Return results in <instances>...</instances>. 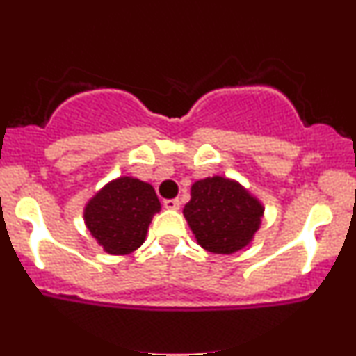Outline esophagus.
<instances>
[{
    "label": "esophagus",
    "mask_w": 356,
    "mask_h": 356,
    "mask_svg": "<svg viewBox=\"0 0 356 356\" xmlns=\"http://www.w3.org/2000/svg\"><path fill=\"white\" fill-rule=\"evenodd\" d=\"M162 204H164L165 209H172V211H177L179 207H181V201H179V199H164Z\"/></svg>",
    "instance_id": "esophagus-1"
}]
</instances>
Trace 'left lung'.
Here are the masks:
<instances>
[{
  "mask_svg": "<svg viewBox=\"0 0 356 356\" xmlns=\"http://www.w3.org/2000/svg\"><path fill=\"white\" fill-rule=\"evenodd\" d=\"M184 216L204 249L232 254L252 239L263 218V206L238 182L207 177L192 186Z\"/></svg>",
  "mask_w": 356,
  "mask_h": 356,
  "instance_id": "8db88e82",
  "label": "left lung"
}]
</instances>
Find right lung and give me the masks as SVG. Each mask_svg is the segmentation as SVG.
<instances>
[{
  "instance_id": "1",
  "label": "right lung",
  "mask_w": 356,
  "mask_h": 356,
  "mask_svg": "<svg viewBox=\"0 0 356 356\" xmlns=\"http://www.w3.org/2000/svg\"><path fill=\"white\" fill-rule=\"evenodd\" d=\"M161 211L150 184L120 177L102 189L85 207L92 236L110 254H129L144 243L147 227Z\"/></svg>"
}]
</instances>
